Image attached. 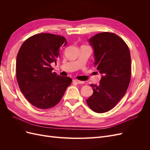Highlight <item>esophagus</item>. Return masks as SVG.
<instances>
[{"mask_svg":"<svg viewBox=\"0 0 150 150\" xmlns=\"http://www.w3.org/2000/svg\"><path fill=\"white\" fill-rule=\"evenodd\" d=\"M73 81L74 83H77V84H83L84 83L83 81H79V80H77V79H74Z\"/></svg>","mask_w":150,"mask_h":150,"instance_id":"obj_1","label":"esophagus"}]
</instances>
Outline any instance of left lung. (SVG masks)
<instances>
[{"mask_svg": "<svg viewBox=\"0 0 150 150\" xmlns=\"http://www.w3.org/2000/svg\"><path fill=\"white\" fill-rule=\"evenodd\" d=\"M93 49L94 65L101 74L99 84H91L93 94L88 105L98 113L111 110L125 96L131 79V62L129 48L118 35L110 33L97 34L88 40Z\"/></svg>", "mask_w": 150, "mask_h": 150, "instance_id": "8db88e82", "label": "left lung"}]
</instances>
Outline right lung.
I'll return each mask as SVG.
<instances>
[{
	"label": "right lung",
	"instance_id": "add662e5",
	"mask_svg": "<svg viewBox=\"0 0 150 150\" xmlns=\"http://www.w3.org/2000/svg\"><path fill=\"white\" fill-rule=\"evenodd\" d=\"M65 38L42 33L31 36L22 44L17 56L16 77L21 92L39 109L54 107L61 101L71 78L52 72V63L60 58Z\"/></svg>",
	"mask_w": 150,
	"mask_h": 150
}]
</instances>
